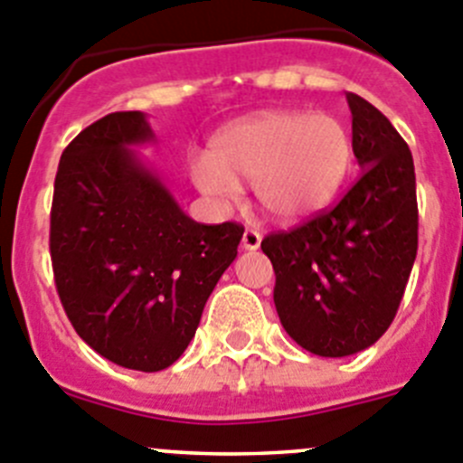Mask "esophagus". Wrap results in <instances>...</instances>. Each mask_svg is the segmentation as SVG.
<instances>
[{"instance_id":"esophagus-1","label":"esophagus","mask_w":463,"mask_h":463,"mask_svg":"<svg viewBox=\"0 0 463 463\" xmlns=\"http://www.w3.org/2000/svg\"><path fill=\"white\" fill-rule=\"evenodd\" d=\"M260 241H262V235L260 231H256V228H247L244 235H241V247L247 249V251H256V249L260 247Z\"/></svg>"}]
</instances>
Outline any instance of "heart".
<instances>
[{"label":"heart","mask_w":463,"mask_h":463,"mask_svg":"<svg viewBox=\"0 0 463 463\" xmlns=\"http://www.w3.org/2000/svg\"><path fill=\"white\" fill-rule=\"evenodd\" d=\"M353 168V136L330 112L272 110L241 119L191 161L203 194L231 201L237 182L251 180L262 214L298 223L339 194Z\"/></svg>","instance_id":"heart-1"}]
</instances>
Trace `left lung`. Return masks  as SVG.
<instances>
[{"mask_svg": "<svg viewBox=\"0 0 463 463\" xmlns=\"http://www.w3.org/2000/svg\"><path fill=\"white\" fill-rule=\"evenodd\" d=\"M345 99L360 177L336 207L260 241L283 330L320 357L355 355L385 335L418 253L413 154L378 108Z\"/></svg>", "mask_w": 463, "mask_h": 463, "instance_id": "1", "label": "left lung"}]
</instances>
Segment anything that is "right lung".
<instances>
[{"instance_id":"1","label":"right lung","mask_w":463,"mask_h":463,"mask_svg":"<svg viewBox=\"0 0 463 463\" xmlns=\"http://www.w3.org/2000/svg\"><path fill=\"white\" fill-rule=\"evenodd\" d=\"M145 112H110L71 140L50 212V258L71 325L99 355L161 372L194 339L244 228L205 226L131 147L152 143Z\"/></svg>"}]
</instances>
